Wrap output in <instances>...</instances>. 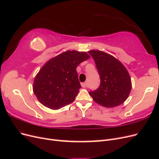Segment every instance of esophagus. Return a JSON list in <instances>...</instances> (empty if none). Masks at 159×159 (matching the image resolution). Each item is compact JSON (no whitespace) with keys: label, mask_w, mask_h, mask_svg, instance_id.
Instances as JSON below:
<instances>
[{"label":"esophagus","mask_w":159,"mask_h":159,"mask_svg":"<svg viewBox=\"0 0 159 159\" xmlns=\"http://www.w3.org/2000/svg\"><path fill=\"white\" fill-rule=\"evenodd\" d=\"M87 85H88V83H87V82H84V83L81 84V86H82L83 88H85L86 86H87Z\"/></svg>","instance_id":"obj_1"}]
</instances>
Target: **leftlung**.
I'll return each instance as SVG.
<instances>
[{
	"label": "left lung",
	"mask_w": 159,
	"mask_h": 159,
	"mask_svg": "<svg viewBox=\"0 0 159 159\" xmlns=\"http://www.w3.org/2000/svg\"><path fill=\"white\" fill-rule=\"evenodd\" d=\"M100 77L98 89L89 92L95 103L105 107H114L128 98L132 88L131 79L125 67L116 57L100 50H91Z\"/></svg>",
	"instance_id": "1"
}]
</instances>
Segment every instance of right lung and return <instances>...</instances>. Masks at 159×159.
Listing matches in <instances>:
<instances>
[{
    "label": "right lung",
    "instance_id": "obj_1",
    "mask_svg": "<svg viewBox=\"0 0 159 159\" xmlns=\"http://www.w3.org/2000/svg\"><path fill=\"white\" fill-rule=\"evenodd\" d=\"M89 57L85 52L67 50L48 61L34 80L38 100L54 110L73 102L81 88L76 68Z\"/></svg>",
    "mask_w": 159,
    "mask_h": 159
}]
</instances>
